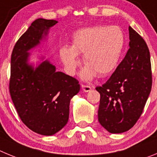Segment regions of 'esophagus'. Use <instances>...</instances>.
I'll return each mask as SVG.
<instances>
[{"label":"esophagus","instance_id":"34e87169","mask_svg":"<svg viewBox=\"0 0 157 157\" xmlns=\"http://www.w3.org/2000/svg\"><path fill=\"white\" fill-rule=\"evenodd\" d=\"M82 87V90L84 91H85V92H87V91H90L92 89V87H91V86L89 85H84V84H82L81 85Z\"/></svg>","mask_w":157,"mask_h":157}]
</instances>
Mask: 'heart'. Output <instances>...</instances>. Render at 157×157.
Here are the masks:
<instances>
[{"mask_svg":"<svg viewBox=\"0 0 157 157\" xmlns=\"http://www.w3.org/2000/svg\"><path fill=\"white\" fill-rule=\"evenodd\" d=\"M125 38L117 26H94L77 31L71 47L63 46L59 56L70 74L78 65L77 56L83 54V78L90 80L94 75L101 77L109 74L118 65L124 48Z\"/></svg>","mask_w":157,"mask_h":157,"instance_id":"heart-1","label":"heart"}]
</instances>
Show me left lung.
<instances>
[{
	"label": "left lung",
	"mask_w": 157,
	"mask_h": 157,
	"mask_svg": "<svg viewBox=\"0 0 157 157\" xmlns=\"http://www.w3.org/2000/svg\"><path fill=\"white\" fill-rule=\"evenodd\" d=\"M126 56L110 78L96 87L100 93L98 121L113 134L125 132L142 115L152 88L150 54L143 38L129 26Z\"/></svg>",
	"instance_id": "obj_1"
}]
</instances>
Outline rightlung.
<instances>
[{
	"label": "right lung",
	"instance_id": "add662e5",
	"mask_svg": "<svg viewBox=\"0 0 157 157\" xmlns=\"http://www.w3.org/2000/svg\"><path fill=\"white\" fill-rule=\"evenodd\" d=\"M53 19H37L15 44L11 57L9 91L21 121L31 131L53 135L67 124L70 99L80 91L79 81L48 60L36 68L28 63L30 49L40 44Z\"/></svg>",
	"mask_w": 157,
	"mask_h": 157
}]
</instances>
